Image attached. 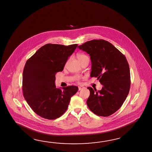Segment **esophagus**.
I'll use <instances>...</instances> for the list:
<instances>
[{
    "mask_svg": "<svg viewBox=\"0 0 152 152\" xmlns=\"http://www.w3.org/2000/svg\"><path fill=\"white\" fill-rule=\"evenodd\" d=\"M84 88V87H83V86H79V87H78V90H79V91H80V90H81L83 89Z\"/></svg>",
    "mask_w": 152,
    "mask_h": 152,
    "instance_id": "34e87169",
    "label": "esophagus"
}]
</instances>
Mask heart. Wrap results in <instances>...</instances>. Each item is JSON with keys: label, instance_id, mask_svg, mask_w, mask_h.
Segmentation results:
<instances>
[{"label": "heart", "instance_id": "heart-1", "mask_svg": "<svg viewBox=\"0 0 152 152\" xmlns=\"http://www.w3.org/2000/svg\"><path fill=\"white\" fill-rule=\"evenodd\" d=\"M88 58V56L86 55H85V54H83V53H78L77 55V58H78V60L80 62L82 60H84L85 58ZM77 80H79L80 79L79 77H76Z\"/></svg>", "mask_w": 152, "mask_h": 152}]
</instances>
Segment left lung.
Returning <instances> with one entry per match:
<instances>
[{
  "label": "left lung",
  "mask_w": 152,
  "mask_h": 152,
  "mask_svg": "<svg viewBox=\"0 0 152 152\" xmlns=\"http://www.w3.org/2000/svg\"><path fill=\"white\" fill-rule=\"evenodd\" d=\"M89 54L91 77L97 78L102 88L98 91L88 87L86 101L89 109L99 116L108 117L117 112L126 99L130 88V72L126 58L110 42L92 40L78 46Z\"/></svg>",
  "instance_id": "8db88e82"
}]
</instances>
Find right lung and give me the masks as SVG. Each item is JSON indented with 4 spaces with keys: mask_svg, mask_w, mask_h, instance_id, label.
<instances>
[{
    "mask_svg": "<svg viewBox=\"0 0 152 152\" xmlns=\"http://www.w3.org/2000/svg\"><path fill=\"white\" fill-rule=\"evenodd\" d=\"M78 44L68 46L47 44L38 50L25 64L22 77L23 94L29 106L43 118L53 120L68 108L76 86L56 88L57 72H61Z\"/></svg>",
    "mask_w": 152,
    "mask_h": 152,
    "instance_id": "1",
    "label": "right lung"
}]
</instances>
